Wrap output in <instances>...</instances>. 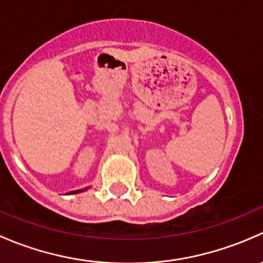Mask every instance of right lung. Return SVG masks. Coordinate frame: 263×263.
Masks as SVG:
<instances>
[{
  "mask_svg": "<svg viewBox=\"0 0 263 263\" xmlns=\"http://www.w3.org/2000/svg\"><path fill=\"white\" fill-rule=\"evenodd\" d=\"M90 187H86V188H84V190H76V191H71V192H68V195H75V193H80V192H84V191H86V190H89Z\"/></svg>",
  "mask_w": 263,
  "mask_h": 263,
  "instance_id": "right-lung-1",
  "label": "right lung"
}]
</instances>
